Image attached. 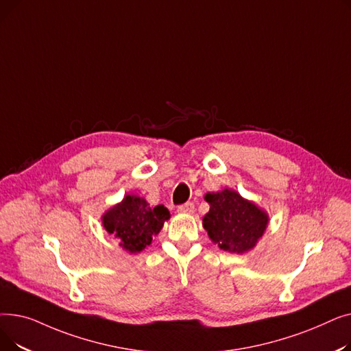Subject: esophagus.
Instances as JSON below:
<instances>
[{"mask_svg": "<svg viewBox=\"0 0 351 351\" xmlns=\"http://www.w3.org/2000/svg\"><path fill=\"white\" fill-rule=\"evenodd\" d=\"M193 210H195V205L192 202H186V204L178 206V212L180 213H193Z\"/></svg>", "mask_w": 351, "mask_h": 351, "instance_id": "obj_1", "label": "esophagus"}]
</instances>
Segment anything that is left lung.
I'll use <instances>...</instances> for the list:
<instances>
[{"instance_id": "1", "label": "left lung", "mask_w": 351, "mask_h": 351, "mask_svg": "<svg viewBox=\"0 0 351 351\" xmlns=\"http://www.w3.org/2000/svg\"><path fill=\"white\" fill-rule=\"evenodd\" d=\"M205 200L210 209L204 217V228L215 245L237 254L256 246L269 223V215L263 209L232 189L209 192Z\"/></svg>"}]
</instances>
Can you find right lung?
Segmentation results:
<instances>
[{
    "mask_svg": "<svg viewBox=\"0 0 351 351\" xmlns=\"http://www.w3.org/2000/svg\"><path fill=\"white\" fill-rule=\"evenodd\" d=\"M171 217L163 205L155 208L138 195H126L122 202L102 216V225L109 234L119 239V246L129 253H139L152 243L163 223Z\"/></svg>",
    "mask_w": 351,
    "mask_h": 351,
    "instance_id": "right-lung-1",
    "label": "right lung"
}]
</instances>
